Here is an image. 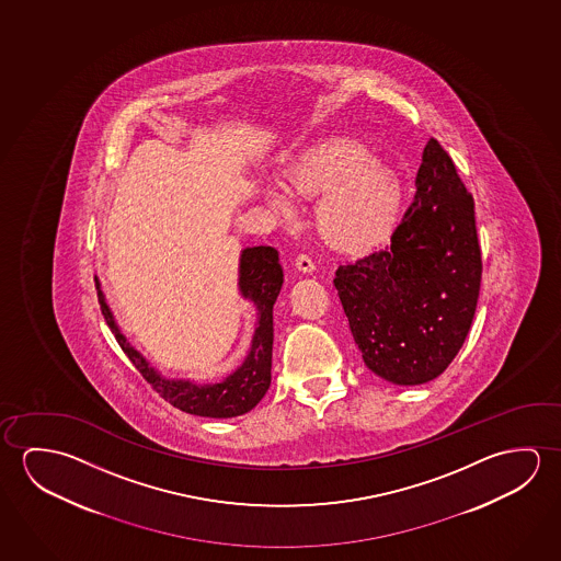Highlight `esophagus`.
Returning <instances> with one entry per match:
<instances>
[{
  "label": "esophagus",
  "instance_id": "1",
  "mask_svg": "<svg viewBox=\"0 0 561 561\" xmlns=\"http://www.w3.org/2000/svg\"><path fill=\"white\" fill-rule=\"evenodd\" d=\"M294 265H296L298 271H302V273H313V268H316L308 253H300V255L296 257V261H294Z\"/></svg>",
  "mask_w": 561,
  "mask_h": 561
}]
</instances>
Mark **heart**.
I'll list each match as a JSON object with an SVG mask.
<instances>
[{"label": "heart", "instance_id": "1", "mask_svg": "<svg viewBox=\"0 0 561 561\" xmlns=\"http://www.w3.org/2000/svg\"><path fill=\"white\" fill-rule=\"evenodd\" d=\"M288 188L273 185L265 198L276 214L293 220L300 201H316L318 226L339 250H373L386 240L400 214L401 181L373 146L335 136L300 153L286 171Z\"/></svg>", "mask_w": 561, "mask_h": 561}]
</instances>
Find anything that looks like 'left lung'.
Returning a JSON list of instances; mask_svg holds the SVG:
<instances>
[{
    "label": "left lung",
    "instance_id": "1",
    "mask_svg": "<svg viewBox=\"0 0 561 561\" xmlns=\"http://www.w3.org/2000/svg\"><path fill=\"white\" fill-rule=\"evenodd\" d=\"M415 187L390 245L343 263L333 278L365 365L400 386L445 373L470 331L481 283L473 196L435 138Z\"/></svg>",
    "mask_w": 561,
    "mask_h": 561
}]
</instances>
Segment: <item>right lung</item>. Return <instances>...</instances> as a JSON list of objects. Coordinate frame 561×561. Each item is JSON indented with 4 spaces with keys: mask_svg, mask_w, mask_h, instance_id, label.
Instances as JSON below:
<instances>
[{
    "mask_svg": "<svg viewBox=\"0 0 561 561\" xmlns=\"http://www.w3.org/2000/svg\"><path fill=\"white\" fill-rule=\"evenodd\" d=\"M283 267L278 263V251L268 245L245 248L240 259V293L257 308V328L253 333L251 348L245 360L236 373L218 383H195L188 380L163 378L118 330L105 296L98 283L99 304L108 328L115 333L121 348L125 351L136 370L150 383L161 398L173 408L198 415V417H238L257 405L271 386L273 363V306L283 286Z\"/></svg>",
    "mask_w": 561,
    "mask_h": 561,
    "instance_id": "1",
    "label": "right lung"
}]
</instances>
